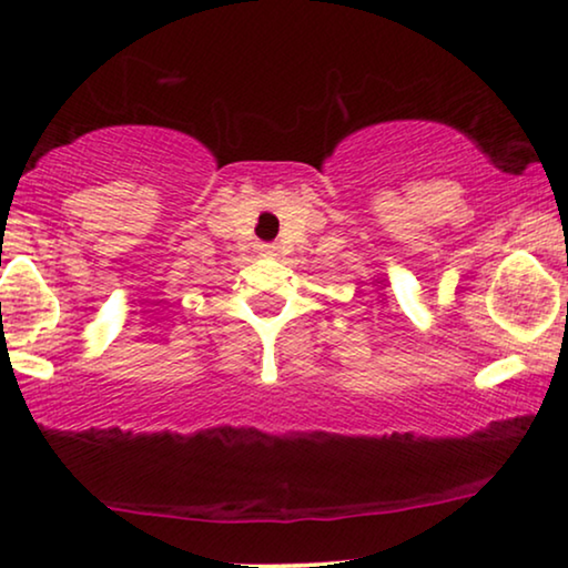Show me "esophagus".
<instances>
[{"instance_id":"1","label":"esophagus","mask_w":568,"mask_h":568,"mask_svg":"<svg viewBox=\"0 0 568 568\" xmlns=\"http://www.w3.org/2000/svg\"><path fill=\"white\" fill-rule=\"evenodd\" d=\"M262 257H275V254H277V246L275 244H265V246H262Z\"/></svg>"}]
</instances>
